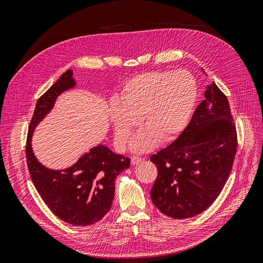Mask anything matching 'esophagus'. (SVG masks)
<instances>
[{"instance_id":"34e87169","label":"esophagus","mask_w":263,"mask_h":263,"mask_svg":"<svg viewBox=\"0 0 263 263\" xmlns=\"http://www.w3.org/2000/svg\"><path fill=\"white\" fill-rule=\"evenodd\" d=\"M141 160H142V159H141L140 157H136V156H135V157H132L130 162H132L133 165H136V164H138L139 162H141Z\"/></svg>"}]
</instances>
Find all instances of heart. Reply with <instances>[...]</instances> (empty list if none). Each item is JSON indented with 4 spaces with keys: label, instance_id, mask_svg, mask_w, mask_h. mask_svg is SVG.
Returning <instances> with one entry per match:
<instances>
[{
    "label": "heart",
    "instance_id": "heart-1",
    "mask_svg": "<svg viewBox=\"0 0 263 263\" xmlns=\"http://www.w3.org/2000/svg\"><path fill=\"white\" fill-rule=\"evenodd\" d=\"M197 83L185 70L150 71L130 78L109 104V118L117 144L124 147L140 124L142 129L132 141L133 150L145 153L178 138L186 128L197 101Z\"/></svg>",
    "mask_w": 263,
    "mask_h": 263
}]
</instances>
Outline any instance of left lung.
Listing matches in <instances>:
<instances>
[{
  "instance_id": "obj_1",
  "label": "left lung",
  "mask_w": 263,
  "mask_h": 263,
  "mask_svg": "<svg viewBox=\"0 0 263 263\" xmlns=\"http://www.w3.org/2000/svg\"><path fill=\"white\" fill-rule=\"evenodd\" d=\"M237 142L228 100L214 83L180 136L150 157L158 169L150 192L156 208L177 219L208 210L226 184Z\"/></svg>"
}]
</instances>
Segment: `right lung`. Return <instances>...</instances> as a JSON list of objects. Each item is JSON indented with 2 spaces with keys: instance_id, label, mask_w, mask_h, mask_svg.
Listing matches in <instances>:
<instances>
[{
  "instance_id": "add662e5",
  "label": "right lung",
  "mask_w": 263,
  "mask_h": 263,
  "mask_svg": "<svg viewBox=\"0 0 263 263\" xmlns=\"http://www.w3.org/2000/svg\"><path fill=\"white\" fill-rule=\"evenodd\" d=\"M72 70L63 73L36 103L28 126L26 162L30 179L43 201L61 220L87 226L101 220L110 210L117 176L130 165V159L98 146L66 170H50L37 161L30 147L36 125L52 108L58 95L74 85Z\"/></svg>"
}]
</instances>
